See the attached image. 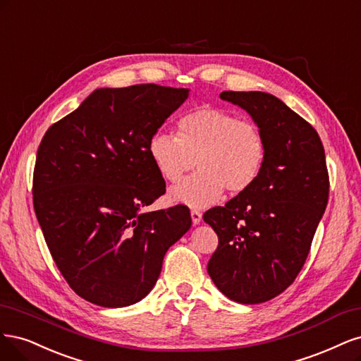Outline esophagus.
<instances>
[{
  "label": "esophagus",
  "instance_id": "1",
  "mask_svg": "<svg viewBox=\"0 0 361 361\" xmlns=\"http://www.w3.org/2000/svg\"><path fill=\"white\" fill-rule=\"evenodd\" d=\"M190 216H192V222H193V225H197L202 220V213L200 212V210H193L190 212Z\"/></svg>",
  "mask_w": 361,
  "mask_h": 361
}]
</instances>
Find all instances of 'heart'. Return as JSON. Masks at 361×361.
<instances>
[{
	"mask_svg": "<svg viewBox=\"0 0 361 361\" xmlns=\"http://www.w3.org/2000/svg\"><path fill=\"white\" fill-rule=\"evenodd\" d=\"M148 154L168 183H178L195 165L200 169L169 193V200L190 207L216 202L249 190L267 160V137L261 127L229 111L200 106L177 121V135L159 129L148 139Z\"/></svg>",
	"mask_w": 361,
	"mask_h": 361,
	"instance_id": "b5f03b06",
	"label": "heart"
}]
</instances>
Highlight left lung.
Wrapping results in <instances>:
<instances>
[{
	"label": "left lung",
	"mask_w": 361,
	"mask_h": 361,
	"mask_svg": "<svg viewBox=\"0 0 361 361\" xmlns=\"http://www.w3.org/2000/svg\"><path fill=\"white\" fill-rule=\"evenodd\" d=\"M220 97L261 127L267 160L249 190L204 214L219 237L207 270L228 298L257 305L282 294L303 269L329 202V169L318 132L282 100L261 91Z\"/></svg>",
	"instance_id": "left-lung-1"
}]
</instances>
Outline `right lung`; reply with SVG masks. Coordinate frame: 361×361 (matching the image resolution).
Returning <instances> with one entry per match:
<instances>
[{
  "mask_svg": "<svg viewBox=\"0 0 361 361\" xmlns=\"http://www.w3.org/2000/svg\"><path fill=\"white\" fill-rule=\"evenodd\" d=\"M188 92L156 84L96 90L42 139L34 212L58 270L92 305L142 300L192 225L185 205L144 212L166 190L148 139Z\"/></svg>",
  "mask_w": 361,
  "mask_h": 361,
  "instance_id": "1",
  "label": "right lung"
}]
</instances>
